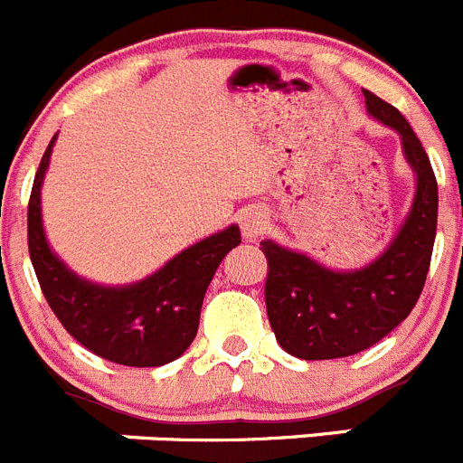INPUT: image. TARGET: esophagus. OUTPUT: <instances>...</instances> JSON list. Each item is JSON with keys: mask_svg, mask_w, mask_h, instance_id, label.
Returning a JSON list of instances; mask_svg holds the SVG:
<instances>
[{"mask_svg": "<svg viewBox=\"0 0 463 463\" xmlns=\"http://www.w3.org/2000/svg\"><path fill=\"white\" fill-rule=\"evenodd\" d=\"M240 226H242L244 240L254 242V240L260 237V232L265 231V226H268V216H265V212L260 207H249L240 216Z\"/></svg>", "mask_w": 463, "mask_h": 463, "instance_id": "esophagus-1", "label": "esophagus"}]
</instances>
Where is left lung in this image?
<instances>
[{
  "mask_svg": "<svg viewBox=\"0 0 463 463\" xmlns=\"http://www.w3.org/2000/svg\"><path fill=\"white\" fill-rule=\"evenodd\" d=\"M365 109L401 137L415 175V198L392 242L371 263L335 270L312 256L263 240L265 305L277 343L305 361L343 359L380 343L412 312L431 263L438 184L424 146L401 111L364 90Z\"/></svg>",
  "mask_w": 463,
  "mask_h": 463,
  "instance_id": "obj_1",
  "label": "left lung"
}]
</instances>
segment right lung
<instances>
[{
  "label": "right lung",
  "instance_id": "1",
  "mask_svg": "<svg viewBox=\"0 0 463 463\" xmlns=\"http://www.w3.org/2000/svg\"><path fill=\"white\" fill-rule=\"evenodd\" d=\"M55 139L39 163L30 207L27 244L48 305L67 333L102 359L156 368L179 359L198 333L209 281L223 256L242 242L232 226L172 256L163 268L132 284H98L76 275L48 244L42 219V186Z\"/></svg>",
  "mask_w": 463,
  "mask_h": 463
}]
</instances>
